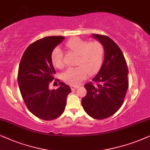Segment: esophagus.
Returning <instances> with one entry per match:
<instances>
[{"mask_svg":"<svg viewBox=\"0 0 150 150\" xmlns=\"http://www.w3.org/2000/svg\"><path fill=\"white\" fill-rule=\"evenodd\" d=\"M77 86H71V88L72 91H75V90H76L77 88Z\"/></svg>","mask_w":150,"mask_h":150,"instance_id":"1","label":"esophagus"}]
</instances>
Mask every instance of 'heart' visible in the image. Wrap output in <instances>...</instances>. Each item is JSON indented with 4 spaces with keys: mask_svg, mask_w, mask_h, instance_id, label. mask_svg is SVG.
Returning <instances> with one entry per match:
<instances>
[{
    "mask_svg": "<svg viewBox=\"0 0 150 150\" xmlns=\"http://www.w3.org/2000/svg\"><path fill=\"white\" fill-rule=\"evenodd\" d=\"M67 49L78 55L75 65L62 74V79L70 85H78L88 76L97 73L102 66L104 58V46L99 41L88 42L75 37L69 40L65 44ZM51 62L57 69L64 67L63 53L59 48H55L51 53Z\"/></svg>",
    "mask_w": 150,
    "mask_h": 150,
    "instance_id": "obj_1",
    "label": "heart"
}]
</instances>
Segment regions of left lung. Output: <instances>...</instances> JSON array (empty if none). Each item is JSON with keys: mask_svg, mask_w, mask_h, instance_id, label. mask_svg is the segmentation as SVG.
Masks as SVG:
<instances>
[{"mask_svg": "<svg viewBox=\"0 0 150 150\" xmlns=\"http://www.w3.org/2000/svg\"><path fill=\"white\" fill-rule=\"evenodd\" d=\"M93 36L104 46V60L93 82L84 85L87 93L81 104L88 115L100 120L113 115L123 105L129 86L128 69L122 51L112 40L103 35Z\"/></svg>", "mask_w": 150, "mask_h": 150, "instance_id": "1", "label": "left lung"}]
</instances>
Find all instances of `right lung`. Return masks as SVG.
<instances>
[{
	"instance_id": "1",
	"label": "right lung",
	"mask_w": 150,
	"mask_h": 150,
	"mask_svg": "<svg viewBox=\"0 0 150 150\" xmlns=\"http://www.w3.org/2000/svg\"><path fill=\"white\" fill-rule=\"evenodd\" d=\"M64 39L59 35L38 40L26 49L19 64L18 82L23 100L33 115L45 121L57 119L63 113L71 92L63 82L56 90L49 89L55 74L51 53Z\"/></svg>"
}]
</instances>
